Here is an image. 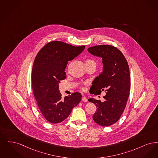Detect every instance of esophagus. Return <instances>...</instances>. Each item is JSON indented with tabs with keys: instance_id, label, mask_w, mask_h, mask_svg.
<instances>
[{
	"instance_id": "1",
	"label": "esophagus",
	"mask_w": 158,
	"mask_h": 158,
	"mask_svg": "<svg viewBox=\"0 0 158 158\" xmlns=\"http://www.w3.org/2000/svg\"><path fill=\"white\" fill-rule=\"evenodd\" d=\"M82 101L84 102H87L88 101V100H87V98L83 96L82 97Z\"/></svg>"
}]
</instances>
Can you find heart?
I'll use <instances>...</instances> for the list:
<instances>
[{"mask_svg":"<svg viewBox=\"0 0 158 158\" xmlns=\"http://www.w3.org/2000/svg\"><path fill=\"white\" fill-rule=\"evenodd\" d=\"M94 62L93 60H87V61H86V62Z\"/></svg>","mask_w":158,"mask_h":158,"instance_id":"obj_1","label":"heart"}]
</instances>
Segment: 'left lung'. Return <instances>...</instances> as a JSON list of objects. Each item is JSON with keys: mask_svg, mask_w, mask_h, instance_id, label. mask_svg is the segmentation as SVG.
Listing matches in <instances>:
<instances>
[{"mask_svg": "<svg viewBox=\"0 0 158 158\" xmlns=\"http://www.w3.org/2000/svg\"><path fill=\"white\" fill-rule=\"evenodd\" d=\"M92 55L102 58L103 71L96 77L90 88L93 94L105 91L104 102L93 98L89 102L97 106L93 116L94 121L102 126L116 123L123 113L131 89V78L128 63L117 48L109 45H97L88 48Z\"/></svg>", "mask_w": 158, "mask_h": 158, "instance_id": "8db88e82", "label": "left lung"}]
</instances>
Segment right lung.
<instances>
[{
    "label": "right lung",
    "mask_w": 158,
    "mask_h": 158,
    "mask_svg": "<svg viewBox=\"0 0 158 158\" xmlns=\"http://www.w3.org/2000/svg\"><path fill=\"white\" fill-rule=\"evenodd\" d=\"M84 49V45L74 47L55 41L46 44L35 57L32 71V89L40 110L49 123L64 121L81 101V94L78 92L62 98L58 84L66 78L68 62Z\"/></svg>",
    "instance_id": "1"
}]
</instances>
